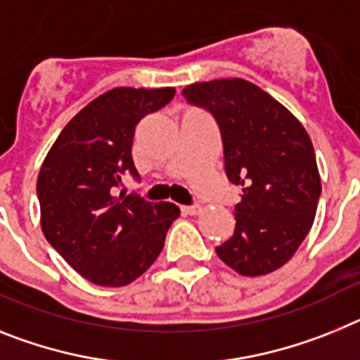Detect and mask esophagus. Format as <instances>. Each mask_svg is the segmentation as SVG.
<instances>
[{"label":"esophagus","mask_w":360,"mask_h":360,"mask_svg":"<svg viewBox=\"0 0 360 360\" xmlns=\"http://www.w3.org/2000/svg\"><path fill=\"white\" fill-rule=\"evenodd\" d=\"M181 210H183L184 214H188V215H199L202 212V208H201V205H198V202H193V205L181 206Z\"/></svg>","instance_id":"1"}]
</instances>
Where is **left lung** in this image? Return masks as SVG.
I'll return each mask as SVG.
<instances>
[{
	"label": "left lung",
	"mask_w": 360,
	"mask_h": 360,
	"mask_svg": "<svg viewBox=\"0 0 360 360\" xmlns=\"http://www.w3.org/2000/svg\"><path fill=\"white\" fill-rule=\"evenodd\" d=\"M183 96L214 115L228 181L245 186L219 259L246 277L277 270L308 236L321 198L310 136L270 94L239 77L188 85Z\"/></svg>",
	"instance_id": "left-lung-1"
}]
</instances>
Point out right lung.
Wrapping results in <instances>:
<instances>
[{
	"mask_svg": "<svg viewBox=\"0 0 360 360\" xmlns=\"http://www.w3.org/2000/svg\"><path fill=\"white\" fill-rule=\"evenodd\" d=\"M174 89L108 90L61 130L37 176L41 228L52 248L90 283L127 286L161 254L174 202H150L117 188L139 177L136 124L174 99Z\"/></svg>",
	"mask_w": 360,
	"mask_h": 360,
	"instance_id": "obj_1",
	"label": "right lung"
}]
</instances>
